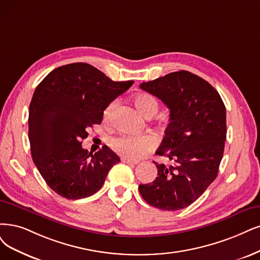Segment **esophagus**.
<instances>
[{"instance_id":"esophagus-1","label":"esophagus","mask_w":260,"mask_h":260,"mask_svg":"<svg viewBox=\"0 0 260 260\" xmlns=\"http://www.w3.org/2000/svg\"><path fill=\"white\" fill-rule=\"evenodd\" d=\"M121 160H122L123 162H125V164H132V165L138 164V160H133V159H128V158H125V157H122Z\"/></svg>"}]
</instances>
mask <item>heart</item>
Instances as JSON below:
<instances>
[{"mask_svg":"<svg viewBox=\"0 0 260 260\" xmlns=\"http://www.w3.org/2000/svg\"><path fill=\"white\" fill-rule=\"evenodd\" d=\"M134 104L139 112L146 118H152L158 112L159 104L155 98L149 94H137L134 98ZM115 107V102H112L104 112L105 121L110 119L112 110ZM157 146V138L152 134L146 135L134 136L121 134L109 139V147L117 153V154L128 158V159H139L145 156L150 151Z\"/></svg>","mask_w":260,"mask_h":260,"instance_id":"b5f03b06","label":"heart"}]
</instances>
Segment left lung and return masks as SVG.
Listing matches in <instances>:
<instances>
[{
	"label": "left lung",
	"instance_id": "obj_1",
	"mask_svg": "<svg viewBox=\"0 0 260 260\" xmlns=\"http://www.w3.org/2000/svg\"><path fill=\"white\" fill-rule=\"evenodd\" d=\"M140 89L156 96L170 110L169 124L156 154L172 164L154 161L156 179L138 189L157 209L188 207L215 180L224 154L226 108L218 92L187 71L142 82Z\"/></svg>",
	"mask_w": 260,
	"mask_h": 260
}]
</instances>
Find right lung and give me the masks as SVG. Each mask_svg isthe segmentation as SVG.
Returning a JSON list of instances; mask_svg holds the SVG:
<instances>
[{
  "label": "right lung",
  "instance_id": "add662e5",
  "mask_svg": "<svg viewBox=\"0 0 260 260\" xmlns=\"http://www.w3.org/2000/svg\"><path fill=\"white\" fill-rule=\"evenodd\" d=\"M134 81H113L86 63L57 67L36 86L28 109V140L40 174L57 195L81 199L99 191L120 157L104 146H81L88 129Z\"/></svg>",
  "mask_w": 260,
  "mask_h": 260
}]
</instances>
